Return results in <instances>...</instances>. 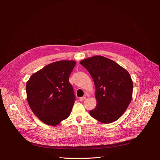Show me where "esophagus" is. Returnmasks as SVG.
Wrapping results in <instances>:
<instances>
[{
    "instance_id": "34e87169",
    "label": "esophagus",
    "mask_w": 160,
    "mask_h": 160,
    "mask_svg": "<svg viewBox=\"0 0 160 160\" xmlns=\"http://www.w3.org/2000/svg\"><path fill=\"white\" fill-rule=\"evenodd\" d=\"M86 96H84V97H80V101H83V100H84L85 99H86Z\"/></svg>"
}]
</instances>
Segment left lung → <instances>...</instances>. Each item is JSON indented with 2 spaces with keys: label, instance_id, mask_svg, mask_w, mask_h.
<instances>
[{
  "label": "left lung",
  "instance_id": "obj_1",
  "mask_svg": "<svg viewBox=\"0 0 160 160\" xmlns=\"http://www.w3.org/2000/svg\"><path fill=\"white\" fill-rule=\"evenodd\" d=\"M95 86L97 106L89 114L102 123H111L122 115L131 102L133 82L129 72L114 61L95 56L80 62Z\"/></svg>",
  "mask_w": 160,
  "mask_h": 160
}]
</instances>
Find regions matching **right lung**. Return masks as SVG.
I'll return each instance as SVG.
<instances>
[{
  "mask_svg": "<svg viewBox=\"0 0 160 160\" xmlns=\"http://www.w3.org/2000/svg\"><path fill=\"white\" fill-rule=\"evenodd\" d=\"M75 65L73 60L50 63L33 73L27 82L28 105L43 122L56 126L69 116L75 97L69 78Z\"/></svg>",
  "mask_w": 160,
  "mask_h": 160,
  "instance_id": "obj_1",
  "label": "right lung"
}]
</instances>
